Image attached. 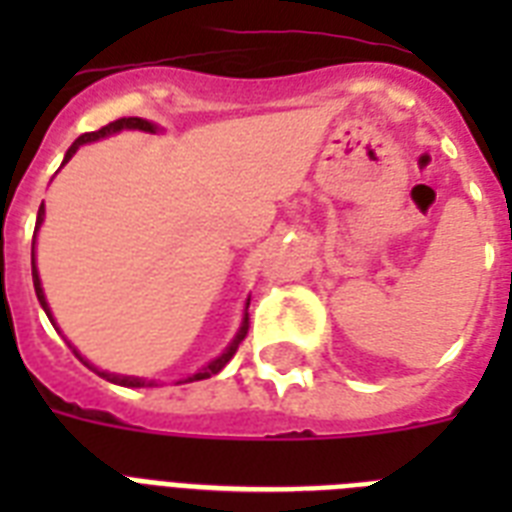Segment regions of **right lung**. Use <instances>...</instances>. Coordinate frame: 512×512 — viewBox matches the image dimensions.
Listing matches in <instances>:
<instances>
[{
	"label": "right lung",
	"instance_id": "right-lung-1",
	"mask_svg": "<svg viewBox=\"0 0 512 512\" xmlns=\"http://www.w3.org/2000/svg\"><path fill=\"white\" fill-rule=\"evenodd\" d=\"M122 130H140V132H151V135H156V132H162V127H159V124H154V122H148V119H140V116H130V119H116V122L106 124L103 130L84 132V135H79V138L74 140V146L68 148L66 156H63V164H68V159H71V156H74L76 151H79V146H84V143H95V140L108 138V135H116V132H122ZM42 223H44V201H42V207H39V215H36L34 241H31V276H34L36 300H39V305H42L44 313H47V319L52 321V327H55L60 332L58 321L52 319L50 305H47V297H44V289H42V279H39V271H36V233H39ZM247 308H249V297H247V303H244V316H241L239 329H236V335H233V340L228 342V345H225L223 353L212 358V361H209L207 366H201L199 372H193V374H188V377H183V380H177V385H180V382L207 380V377L217 374V372H220V369H223L225 364H228V361H231L233 353L239 350V342L244 340V337H247V329H249V313H247ZM68 348L74 350L76 358H79V361H82V364L87 366V369H92V372H95V374H100L103 380L116 382V385H122V388H154V385H156V380H146V377H130V374H114V372H106V369H98V366L90 364V361H87V358H84L82 353H79V350L74 348V345H71V342H68Z\"/></svg>",
	"mask_w": 512,
	"mask_h": 512
}]
</instances>
